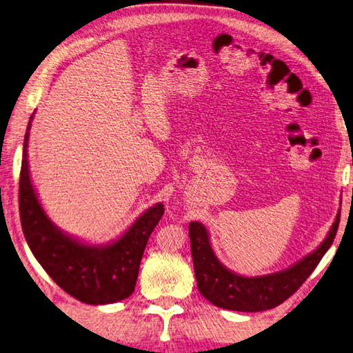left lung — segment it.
Returning <instances> with one entry per match:
<instances>
[{"label": "left lung", "instance_id": "left-lung-1", "mask_svg": "<svg viewBox=\"0 0 353 353\" xmlns=\"http://www.w3.org/2000/svg\"><path fill=\"white\" fill-rule=\"evenodd\" d=\"M338 224L340 212L321 245L294 267L270 276L242 277L219 263L210 247L205 227L193 221L189 224V234L198 290L214 306L230 311L259 312L276 307L290 299L317 268L321 257L332 245Z\"/></svg>", "mask_w": 353, "mask_h": 353}]
</instances>
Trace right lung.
I'll return each mask as SVG.
<instances>
[{
    "label": "right lung",
    "instance_id": "1",
    "mask_svg": "<svg viewBox=\"0 0 353 353\" xmlns=\"http://www.w3.org/2000/svg\"><path fill=\"white\" fill-rule=\"evenodd\" d=\"M24 137L19 175V218L26 241L41 267L57 286L88 305H106L125 300L134 292L141 256L150 233L164 213L163 204L150 207L117 242L106 247H88L59 232L46 216L28 175Z\"/></svg>",
    "mask_w": 353,
    "mask_h": 353
}]
</instances>
